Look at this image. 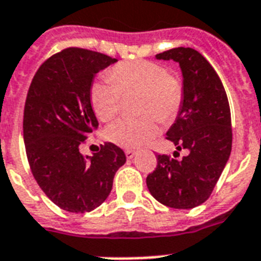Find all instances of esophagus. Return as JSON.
<instances>
[{"mask_svg":"<svg viewBox=\"0 0 261 261\" xmlns=\"http://www.w3.org/2000/svg\"><path fill=\"white\" fill-rule=\"evenodd\" d=\"M125 156H126V159H128V160H132L133 157L136 156V152H135V150L128 149V150H125Z\"/></svg>","mask_w":261,"mask_h":261,"instance_id":"34e87169","label":"esophagus"}]
</instances>
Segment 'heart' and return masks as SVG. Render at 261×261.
Returning a JSON list of instances; mask_svg holds the SVG:
<instances>
[{
    "instance_id": "obj_1",
    "label": "heart",
    "mask_w": 261,
    "mask_h": 261,
    "mask_svg": "<svg viewBox=\"0 0 261 261\" xmlns=\"http://www.w3.org/2000/svg\"><path fill=\"white\" fill-rule=\"evenodd\" d=\"M105 81H97L90 89V104L102 121H109L120 111L121 93H140L139 112L133 120H118L108 126L105 137L125 149H137L149 143L159 132L157 120L172 121L182 102V85L169 76L160 64L145 60L120 62L108 72Z\"/></svg>"
}]
</instances>
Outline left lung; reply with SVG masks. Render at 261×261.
Instances as JSON below:
<instances>
[{"label": "left lung", "mask_w": 261, "mask_h": 261, "mask_svg": "<svg viewBox=\"0 0 261 261\" xmlns=\"http://www.w3.org/2000/svg\"><path fill=\"white\" fill-rule=\"evenodd\" d=\"M156 58L173 60L181 69L182 102L167 139L188 154L182 160L159 154L146 187L159 203L191 210L208 200L229 159L231 111L221 80L199 51L181 46Z\"/></svg>", "instance_id": "8db88e82"}]
</instances>
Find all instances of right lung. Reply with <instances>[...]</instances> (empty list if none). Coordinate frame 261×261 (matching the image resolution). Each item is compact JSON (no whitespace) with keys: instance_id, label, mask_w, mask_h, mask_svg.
Returning <instances> with one entry per match:
<instances>
[{"instance_id":"1","label":"right lung","mask_w":261,"mask_h":261,"mask_svg":"<svg viewBox=\"0 0 261 261\" xmlns=\"http://www.w3.org/2000/svg\"><path fill=\"white\" fill-rule=\"evenodd\" d=\"M116 58L80 48L51 56L34 74L23 111V143L40 188L61 210L84 213L104 203L118 168L121 148L112 143L85 156L80 145L98 128L90 104L94 77Z\"/></svg>"}]
</instances>
